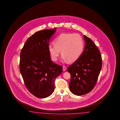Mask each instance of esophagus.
Here are the masks:
<instances>
[{"label": "esophagus", "mask_w": 120, "mask_h": 120, "mask_svg": "<svg viewBox=\"0 0 120 120\" xmlns=\"http://www.w3.org/2000/svg\"><path fill=\"white\" fill-rule=\"evenodd\" d=\"M66 69V67L65 66H63V71H65Z\"/></svg>", "instance_id": "esophagus-1"}]
</instances>
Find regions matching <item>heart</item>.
I'll return each mask as SVG.
<instances>
[{
    "instance_id": "b5f03b06",
    "label": "heart",
    "mask_w": 120,
    "mask_h": 120,
    "mask_svg": "<svg viewBox=\"0 0 120 120\" xmlns=\"http://www.w3.org/2000/svg\"><path fill=\"white\" fill-rule=\"evenodd\" d=\"M84 48L83 39L78 34L63 33L54 40V45L50 44L48 50L53 61L58 60L61 51L62 59L75 62L79 58Z\"/></svg>"
}]
</instances>
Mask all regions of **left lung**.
<instances>
[{
  "instance_id": "8db88e82",
  "label": "left lung",
  "mask_w": 120,
  "mask_h": 120,
  "mask_svg": "<svg viewBox=\"0 0 120 120\" xmlns=\"http://www.w3.org/2000/svg\"><path fill=\"white\" fill-rule=\"evenodd\" d=\"M85 46L79 58L67 71L71 75L69 89L73 94L81 95L94 87L102 68V56L92 40L84 35Z\"/></svg>"
}]
</instances>
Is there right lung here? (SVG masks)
<instances>
[{"label": "right lung", "instance_id": "1", "mask_svg": "<svg viewBox=\"0 0 120 120\" xmlns=\"http://www.w3.org/2000/svg\"><path fill=\"white\" fill-rule=\"evenodd\" d=\"M56 28L35 33L24 44L20 54V71L29 92L39 98L49 96L55 90V80L62 67L51 60L49 41Z\"/></svg>", "mask_w": 120, "mask_h": 120}]
</instances>
